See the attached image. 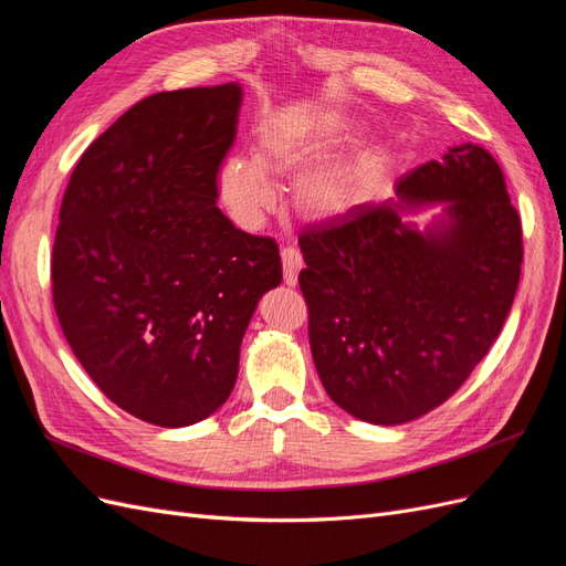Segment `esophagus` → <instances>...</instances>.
<instances>
[{
    "label": "esophagus",
    "instance_id": "obj_1",
    "mask_svg": "<svg viewBox=\"0 0 566 566\" xmlns=\"http://www.w3.org/2000/svg\"><path fill=\"white\" fill-rule=\"evenodd\" d=\"M281 260H283V281L287 285H295L297 283V273L304 266L302 252L297 248H283L281 250Z\"/></svg>",
    "mask_w": 566,
    "mask_h": 566
}]
</instances>
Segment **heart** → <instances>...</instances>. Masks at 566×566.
I'll return each instance as SVG.
<instances>
[{"label": "heart", "instance_id": "obj_1", "mask_svg": "<svg viewBox=\"0 0 566 566\" xmlns=\"http://www.w3.org/2000/svg\"><path fill=\"white\" fill-rule=\"evenodd\" d=\"M337 139V125L312 115H283L262 127L256 160L231 156L219 167L217 186L231 219L243 229H256L276 205L269 172L295 175L310 166ZM356 198V177L347 167L316 165L295 181L297 208L316 219L345 212Z\"/></svg>", "mask_w": 566, "mask_h": 566}]
</instances>
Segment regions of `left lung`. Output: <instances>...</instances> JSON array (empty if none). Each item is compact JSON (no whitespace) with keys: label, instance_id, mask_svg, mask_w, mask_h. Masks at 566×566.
Masks as SVG:
<instances>
[{"label":"left lung","instance_id":"8db88e82","mask_svg":"<svg viewBox=\"0 0 566 566\" xmlns=\"http://www.w3.org/2000/svg\"><path fill=\"white\" fill-rule=\"evenodd\" d=\"M397 196L300 233L318 378L373 424L416 420L462 387L503 328L524 256L520 212L482 146L416 167ZM422 201H449L448 224L406 226L402 210Z\"/></svg>","mask_w":566,"mask_h":566}]
</instances>
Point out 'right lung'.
I'll list each match as a JSON object with an SVG mask.
<instances>
[{"label":"right lung","mask_w":566,"mask_h":566,"mask_svg":"<svg viewBox=\"0 0 566 566\" xmlns=\"http://www.w3.org/2000/svg\"><path fill=\"white\" fill-rule=\"evenodd\" d=\"M241 98L229 82L139 101L82 153L63 193L61 331L115 406L158 427L229 399L254 306L283 279L276 241L217 208Z\"/></svg>","instance_id":"obj_1"}]
</instances>
